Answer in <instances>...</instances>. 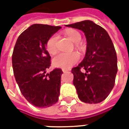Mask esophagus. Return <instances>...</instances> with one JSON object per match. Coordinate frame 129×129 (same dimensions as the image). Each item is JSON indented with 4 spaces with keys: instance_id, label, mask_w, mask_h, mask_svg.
I'll use <instances>...</instances> for the list:
<instances>
[{
    "instance_id": "esophagus-1",
    "label": "esophagus",
    "mask_w": 129,
    "mask_h": 129,
    "mask_svg": "<svg viewBox=\"0 0 129 129\" xmlns=\"http://www.w3.org/2000/svg\"><path fill=\"white\" fill-rule=\"evenodd\" d=\"M62 71H63L64 73H65V72H67V71H69V69H62Z\"/></svg>"
}]
</instances>
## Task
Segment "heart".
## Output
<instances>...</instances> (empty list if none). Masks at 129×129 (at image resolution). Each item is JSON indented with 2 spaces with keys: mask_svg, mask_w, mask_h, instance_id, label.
Here are the masks:
<instances>
[{
  "mask_svg": "<svg viewBox=\"0 0 129 129\" xmlns=\"http://www.w3.org/2000/svg\"><path fill=\"white\" fill-rule=\"evenodd\" d=\"M65 34L73 43L76 44L79 43L81 40V35L76 30H67L65 32ZM57 40H58V36L54 34L48 40L47 43V48L48 51L51 54H54L57 51V47H56ZM79 58H80V55L76 52L60 53L53 58V63L54 66L57 67L69 69L72 65H74V64H76L78 61Z\"/></svg>",
  "mask_w": 129,
  "mask_h": 129,
  "instance_id": "1",
  "label": "heart"
}]
</instances>
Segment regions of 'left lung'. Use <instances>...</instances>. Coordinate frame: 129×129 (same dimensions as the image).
<instances>
[{"mask_svg":"<svg viewBox=\"0 0 129 129\" xmlns=\"http://www.w3.org/2000/svg\"><path fill=\"white\" fill-rule=\"evenodd\" d=\"M65 26L82 31L86 39L84 59L71 69L79 99L89 104L102 102L113 88L117 72V55L112 40L106 30L91 20ZM82 68L84 73L80 71Z\"/></svg>","mask_w":129,"mask_h":129,"instance_id":"1","label":"left lung"}]
</instances>
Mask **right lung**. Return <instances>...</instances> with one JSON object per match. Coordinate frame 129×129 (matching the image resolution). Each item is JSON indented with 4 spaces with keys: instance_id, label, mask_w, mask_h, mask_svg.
Returning a JSON list of instances; mask_svg holds the SVG:
<instances>
[{
    "instance_id": "add662e5",
    "label": "right lung",
    "mask_w": 129,
    "mask_h": 129,
    "mask_svg": "<svg viewBox=\"0 0 129 129\" xmlns=\"http://www.w3.org/2000/svg\"><path fill=\"white\" fill-rule=\"evenodd\" d=\"M59 26L34 24L18 38L12 54L15 79L23 96L30 104L47 108L58 102L60 69L46 74L51 56L47 51L48 40L60 29Z\"/></svg>"
}]
</instances>
